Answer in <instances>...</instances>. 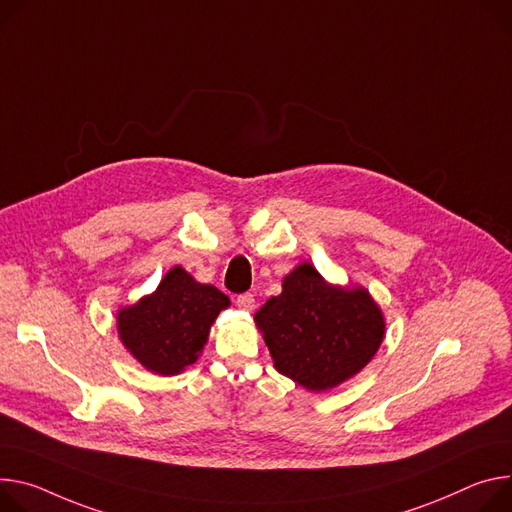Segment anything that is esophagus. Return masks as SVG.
Wrapping results in <instances>:
<instances>
[{"label": "esophagus", "mask_w": 512, "mask_h": 512, "mask_svg": "<svg viewBox=\"0 0 512 512\" xmlns=\"http://www.w3.org/2000/svg\"><path fill=\"white\" fill-rule=\"evenodd\" d=\"M237 306H239L241 310H245V312H251V310L255 308V298H253V294H241V296L237 298Z\"/></svg>", "instance_id": "esophagus-1"}]
</instances>
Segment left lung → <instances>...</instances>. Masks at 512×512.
<instances>
[{
    "instance_id": "left-lung-1",
    "label": "left lung",
    "mask_w": 512,
    "mask_h": 512,
    "mask_svg": "<svg viewBox=\"0 0 512 512\" xmlns=\"http://www.w3.org/2000/svg\"><path fill=\"white\" fill-rule=\"evenodd\" d=\"M255 324L273 367L310 392L357 376L386 337L384 312L363 286L331 284L308 261L284 277L282 294L255 312Z\"/></svg>"
}]
</instances>
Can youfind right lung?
<instances>
[{
	"label": "right lung",
	"mask_w": 512,
	"mask_h": 512,
	"mask_svg": "<svg viewBox=\"0 0 512 512\" xmlns=\"http://www.w3.org/2000/svg\"><path fill=\"white\" fill-rule=\"evenodd\" d=\"M230 300L218 288L196 282L181 265L171 267L157 290L116 312L124 349L157 376H177L204 351L220 310Z\"/></svg>",
	"instance_id": "1"
}]
</instances>
